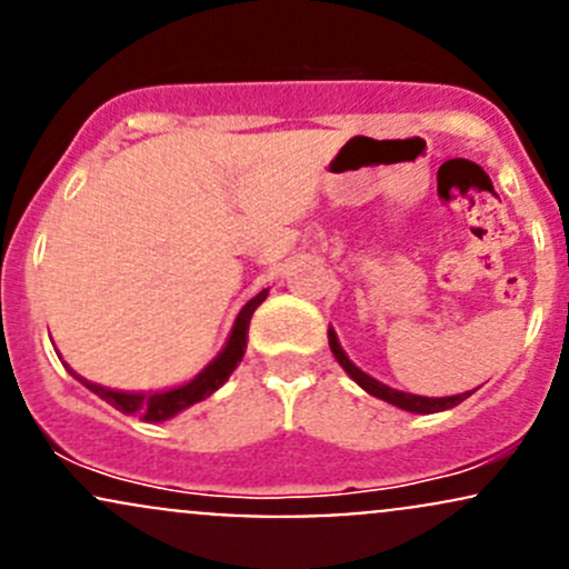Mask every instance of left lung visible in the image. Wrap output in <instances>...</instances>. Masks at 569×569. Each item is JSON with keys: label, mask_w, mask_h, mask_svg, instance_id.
<instances>
[{"label": "left lung", "mask_w": 569, "mask_h": 569, "mask_svg": "<svg viewBox=\"0 0 569 569\" xmlns=\"http://www.w3.org/2000/svg\"><path fill=\"white\" fill-rule=\"evenodd\" d=\"M327 338H330V349H332L335 360L340 362V368H343L346 373H349L351 379H355L357 385H360L365 392L373 395V398L387 400V403L398 406V409H403V411H415V415H433V411H447V409H452V406L463 403V400L469 398L471 392H475V390H471V392L450 395V398H422V395H411V392L392 390V387H387V385H381V381H376L373 376L365 373V370L357 368V365L351 362L349 357H346V351L340 349L338 335H335L332 327H330V332H327Z\"/></svg>", "instance_id": "8db88e82"}]
</instances>
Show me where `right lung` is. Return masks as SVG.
I'll use <instances>...</instances> for the list:
<instances>
[{
  "label": "right lung",
  "mask_w": 569,
  "mask_h": 569,
  "mask_svg": "<svg viewBox=\"0 0 569 569\" xmlns=\"http://www.w3.org/2000/svg\"><path fill=\"white\" fill-rule=\"evenodd\" d=\"M267 291L269 289H261L253 300H248V305L239 310V316H237L234 327H231V335H229V340H226L223 351H220V355L214 357V360L209 362L199 376H193V379L182 387H171V390H163V392H119V390H109V387L92 385V381L76 376L70 368L68 370L81 381L83 387H87V390H92L98 398H103L106 403H111L113 409L122 411V415H136V417H141L143 422L171 420V417L179 415V411H184L188 406L209 398V395H212L214 390H220V387L229 381V376L234 373L237 365L242 362L244 349H248L250 316H253V310L267 300Z\"/></svg>",
  "instance_id": "right-lung-1"
}]
</instances>
